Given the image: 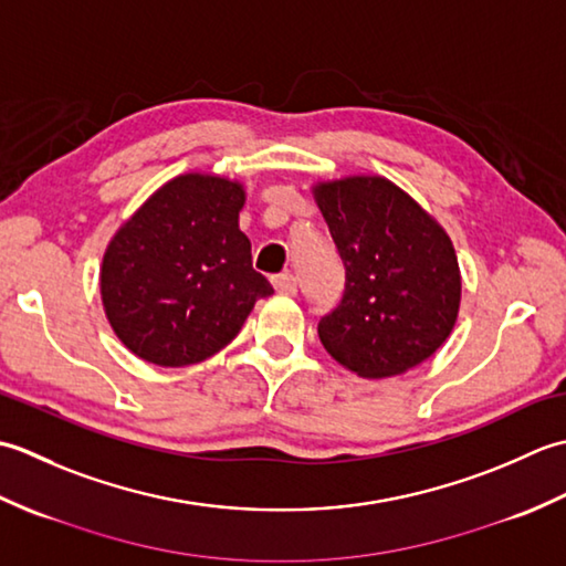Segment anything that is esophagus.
Listing matches in <instances>:
<instances>
[{
    "mask_svg": "<svg viewBox=\"0 0 566 566\" xmlns=\"http://www.w3.org/2000/svg\"><path fill=\"white\" fill-rule=\"evenodd\" d=\"M272 286L280 294H290V296H294L296 294V290H298V282H296V276L294 274H290V272H282V274H274L272 276Z\"/></svg>",
    "mask_w": 566,
    "mask_h": 566,
    "instance_id": "34e87169",
    "label": "esophagus"
}]
</instances>
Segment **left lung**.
I'll return each instance as SVG.
<instances>
[{"instance_id":"left-lung-1","label":"left lung","mask_w":566,"mask_h":566,"mask_svg":"<svg viewBox=\"0 0 566 566\" xmlns=\"http://www.w3.org/2000/svg\"><path fill=\"white\" fill-rule=\"evenodd\" d=\"M345 268L340 304L318 321L333 359L359 377L401 375L448 340L462 296L452 240L384 177L314 189Z\"/></svg>"}]
</instances>
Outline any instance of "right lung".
<instances>
[{
	"mask_svg": "<svg viewBox=\"0 0 566 566\" xmlns=\"http://www.w3.org/2000/svg\"><path fill=\"white\" fill-rule=\"evenodd\" d=\"M245 191L213 175H179L118 228L102 262L106 318L130 353L158 367L216 355L274 290L252 270L238 228Z\"/></svg>",
	"mask_w": 566,
	"mask_h": 566,
	"instance_id": "obj_1",
	"label": "right lung"
}]
</instances>
